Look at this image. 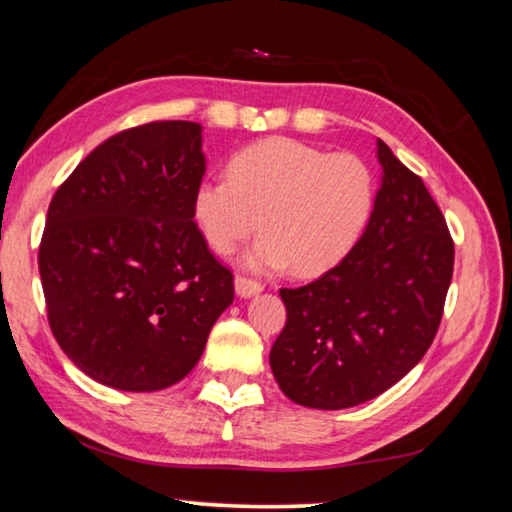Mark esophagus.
I'll return each mask as SVG.
<instances>
[{"label": "esophagus", "instance_id": "esophagus-1", "mask_svg": "<svg viewBox=\"0 0 512 512\" xmlns=\"http://www.w3.org/2000/svg\"><path fill=\"white\" fill-rule=\"evenodd\" d=\"M234 289H237L239 296L248 298V296L259 294V291L264 289V285L255 278H248V275H237V278H234Z\"/></svg>", "mask_w": 512, "mask_h": 512}]
</instances>
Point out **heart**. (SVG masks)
Here are the masks:
<instances>
[{"label": "heart", "instance_id": "obj_1", "mask_svg": "<svg viewBox=\"0 0 512 512\" xmlns=\"http://www.w3.org/2000/svg\"><path fill=\"white\" fill-rule=\"evenodd\" d=\"M376 205V177L360 154L328 152L296 139H266L234 154L227 177L193 193V218L207 246L230 255L259 227L253 269L319 275L351 253Z\"/></svg>", "mask_w": 512, "mask_h": 512}]
</instances>
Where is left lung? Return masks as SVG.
Listing matches in <instances>:
<instances>
[{"label":"left lung","instance_id":"left-lung-1","mask_svg":"<svg viewBox=\"0 0 512 512\" xmlns=\"http://www.w3.org/2000/svg\"><path fill=\"white\" fill-rule=\"evenodd\" d=\"M383 164L369 225L342 262L280 289L287 323L271 348L282 392L307 408L376 399L424 358L453 275V239L431 193L378 141Z\"/></svg>","mask_w":512,"mask_h":512}]
</instances>
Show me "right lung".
I'll list each match as a JSON object with an SVG mask.
<instances>
[{"instance_id":"right-lung-1","label":"right lung","mask_w":512,"mask_h":512,"mask_svg":"<svg viewBox=\"0 0 512 512\" xmlns=\"http://www.w3.org/2000/svg\"><path fill=\"white\" fill-rule=\"evenodd\" d=\"M202 127L154 120L118 132L56 189L38 248L47 321L102 385L182 380L234 298V275L193 221Z\"/></svg>"}]
</instances>
